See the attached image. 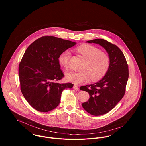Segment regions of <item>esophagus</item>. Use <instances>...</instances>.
<instances>
[{"label": "esophagus", "instance_id": "1", "mask_svg": "<svg viewBox=\"0 0 146 146\" xmlns=\"http://www.w3.org/2000/svg\"><path fill=\"white\" fill-rule=\"evenodd\" d=\"M73 88H74V89H75V90H77V91L79 90V88L78 86H77L76 85H74V86H73Z\"/></svg>", "mask_w": 146, "mask_h": 146}]
</instances>
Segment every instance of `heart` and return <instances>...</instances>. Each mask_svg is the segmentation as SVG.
<instances>
[{
  "label": "heart",
  "mask_w": 146,
  "mask_h": 146,
  "mask_svg": "<svg viewBox=\"0 0 146 146\" xmlns=\"http://www.w3.org/2000/svg\"><path fill=\"white\" fill-rule=\"evenodd\" d=\"M77 51L85 59L78 71H67L65 74L66 79L75 84L87 82L90 78L92 80L102 78L107 72L110 66L108 56L93 45H85L79 46ZM71 52L67 49L58 57V62L64 68L70 66Z\"/></svg>",
  "instance_id": "heart-1"
}]
</instances>
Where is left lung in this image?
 <instances>
[{
    "mask_svg": "<svg viewBox=\"0 0 146 146\" xmlns=\"http://www.w3.org/2000/svg\"><path fill=\"white\" fill-rule=\"evenodd\" d=\"M86 42L102 46L110 59L108 70L102 79L80 88L90 96L89 100L82 104L84 109L93 116H100L112 110L124 97L129 78L128 66L123 53L116 45L101 39Z\"/></svg>",
    "mask_w": 146,
    "mask_h": 146,
    "instance_id": "1",
    "label": "left lung"
}]
</instances>
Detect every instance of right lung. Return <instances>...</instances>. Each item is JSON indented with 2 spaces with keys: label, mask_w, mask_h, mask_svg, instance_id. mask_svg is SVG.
<instances>
[{
  "label": "right lung",
  "mask_w": 146,
  "mask_h": 146,
  "mask_svg": "<svg viewBox=\"0 0 146 146\" xmlns=\"http://www.w3.org/2000/svg\"><path fill=\"white\" fill-rule=\"evenodd\" d=\"M76 44L54 36H43L26 49L19 64L21 90L36 110L46 112L54 109L60 102L63 90L72 88V84L56 81L64 76L59 56Z\"/></svg>",
  "instance_id": "right-lung-1"
}]
</instances>
